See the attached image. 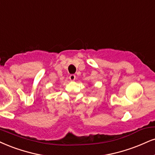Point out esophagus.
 <instances>
[{"label":"esophagus","instance_id":"1","mask_svg":"<svg viewBox=\"0 0 155 155\" xmlns=\"http://www.w3.org/2000/svg\"><path fill=\"white\" fill-rule=\"evenodd\" d=\"M75 75H74V74H70V77H69V78H70V81H74V80H75Z\"/></svg>","mask_w":155,"mask_h":155}]
</instances>
